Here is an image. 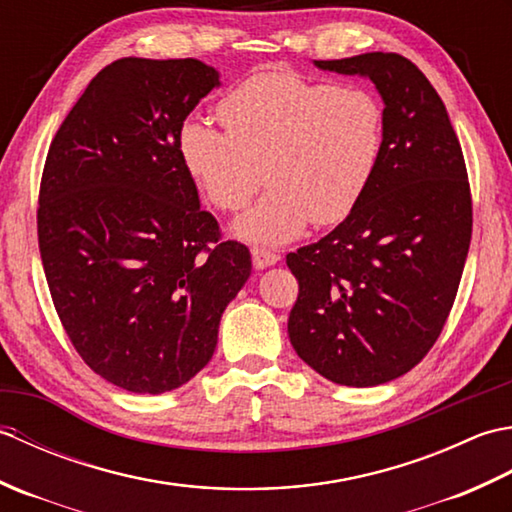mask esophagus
I'll list each match as a JSON object with an SVG mask.
<instances>
[{
	"label": "esophagus",
	"instance_id": "esophagus-1",
	"mask_svg": "<svg viewBox=\"0 0 512 512\" xmlns=\"http://www.w3.org/2000/svg\"><path fill=\"white\" fill-rule=\"evenodd\" d=\"M250 255H253L255 268H268V266H275L279 262L277 253H273V250H268V248H262V246L250 248Z\"/></svg>",
	"mask_w": 512,
	"mask_h": 512
}]
</instances>
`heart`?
Returning <instances> with one entry per match:
<instances>
[{
  "label": "heart",
  "mask_w": 512,
  "mask_h": 512,
  "mask_svg": "<svg viewBox=\"0 0 512 512\" xmlns=\"http://www.w3.org/2000/svg\"><path fill=\"white\" fill-rule=\"evenodd\" d=\"M224 129L184 121V169L215 209L239 211L248 242L284 244L308 222L330 226L361 202L385 149V107L358 85L310 81L288 70L248 76L217 103Z\"/></svg>",
  "instance_id": "1"
}]
</instances>
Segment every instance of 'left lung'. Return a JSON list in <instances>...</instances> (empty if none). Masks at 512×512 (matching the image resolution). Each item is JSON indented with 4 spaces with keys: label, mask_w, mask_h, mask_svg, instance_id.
I'll return each mask as SVG.
<instances>
[{
    "label": "left lung",
    "mask_w": 512,
    "mask_h": 512,
    "mask_svg": "<svg viewBox=\"0 0 512 512\" xmlns=\"http://www.w3.org/2000/svg\"><path fill=\"white\" fill-rule=\"evenodd\" d=\"M314 65L372 79L385 149L354 211L286 255L299 281L288 334L323 378L374 387L416 367L449 319L473 231L469 173L447 107L402 54Z\"/></svg>",
    "instance_id": "left-lung-1"
}]
</instances>
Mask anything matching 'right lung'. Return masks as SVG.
I'll return each instance as SVG.
<instances>
[{"label":"right lung","instance_id":"right-lung-1","mask_svg":"<svg viewBox=\"0 0 512 512\" xmlns=\"http://www.w3.org/2000/svg\"><path fill=\"white\" fill-rule=\"evenodd\" d=\"M220 85L198 59H118L52 138L37 235L65 334L92 372L165 394L200 372L250 277L244 244L200 209L178 134Z\"/></svg>","mask_w":512,"mask_h":512}]
</instances>
